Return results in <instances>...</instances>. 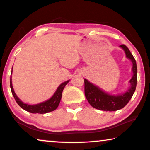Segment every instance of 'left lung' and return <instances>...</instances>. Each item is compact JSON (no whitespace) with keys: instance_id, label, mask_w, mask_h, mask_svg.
Listing matches in <instances>:
<instances>
[{"instance_id":"obj_1","label":"left lung","mask_w":150,"mask_h":150,"mask_svg":"<svg viewBox=\"0 0 150 150\" xmlns=\"http://www.w3.org/2000/svg\"><path fill=\"white\" fill-rule=\"evenodd\" d=\"M124 49L127 58L130 59L132 62L133 76L130 79V86L128 91L124 94L118 96H112L105 93L96 87L93 84L89 83L87 79L84 80L85 82V95L89 103L93 108L104 111H115L124 108L128 103L135 89L137 83V67L136 61L126 45L122 44L120 46Z\"/></svg>"}]
</instances>
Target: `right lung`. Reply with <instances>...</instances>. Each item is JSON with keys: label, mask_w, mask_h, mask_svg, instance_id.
<instances>
[{"label": "right lung", "mask_w": 150, "mask_h": 150, "mask_svg": "<svg viewBox=\"0 0 150 150\" xmlns=\"http://www.w3.org/2000/svg\"><path fill=\"white\" fill-rule=\"evenodd\" d=\"M69 81H65L61 85H59L58 89H57L55 93L53 95L52 98L50 100H47V101L44 102H42V103L35 104V105H28V104H24L20 100L19 98L17 97L16 95L15 92L13 91V87H12V83H11V77L10 79V87H11V93L13 94L14 99L17 102L18 105H19L24 110H26V111L31 112V113H40V114H44L47 113V112L53 111L56 108L58 107L59 103H60L61 96H62V92L63 90L64 89L65 86L69 83Z\"/></svg>", "instance_id": "obj_1"}]
</instances>
